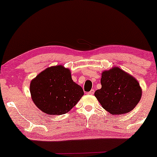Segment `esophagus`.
<instances>
[{
  "instance_id": "34e87169",
  "label": "esophagus",
  "mask_w": 157,
  "mask_h": 157,
  "mask_svg": "<svg viewBox=\"0 0 157 157\" xmlns=\"http://www.w3.org/2000/svg\"><path fill=\"white\" fill-rule=\"evenodd\" d=\"M94 94V89H91L89 92H88V94H89V95H93Z\"/></svg>"
}]
</instances>
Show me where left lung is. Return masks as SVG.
Returning a JSON list of instances; mask_svg holds the SVG:
<instances>
[{
  "label": "left lung",
  "mask_w": 157,
  "mask_h": 157,
  "mask_svg": "<svg viewBox=\"0 0 157 157\" xmlns=\"http://www.w3.org/2000/svg\"><path fill=\"white\" fill-rule=\"evenodd\" d=\"M101 83V89L96 90L94 95L103 108L112 115L130 112L142 95L138 81L118 67L103 71Z\"/></svg>",
  "instance_id": "left-lung-1"
}]
</instances>
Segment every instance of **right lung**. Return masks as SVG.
Masks as SVG:
<instances>
[{
  "label": "right lung",
  "instance_id": "obj_1",
  "mask_svg": "<svg viewBox=\"0 0 157 157\" xmlns=\"http://www.w3.org/2000/svg\"><path fill=\"white\" fill-rule=\"evenodd\" d=\"M30 91L36 106L50 116L68 112L84 94L72 80L70 70L61 65L40 72L31 81Z\"/></svg>",
  "mask_w": 157,
  "mask_h": 157
}]
</instances>
